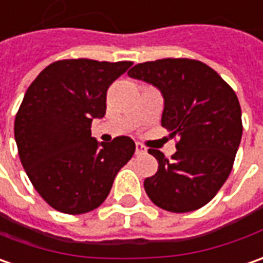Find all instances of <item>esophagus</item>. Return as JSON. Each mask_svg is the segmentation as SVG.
<instances>
[{
    "label": "esophagus",
    "instance_id": "34e87169",
    "mask_svg": "<svg viewBox=\"0 0 263 263\" xmlns=\"http://www.w3.org/2000/svg\"><path fill=\"white\" fill-rule=\"evenodd\" d=\"M146 153V147L142 143H136V155H144Z\"/></svg>",
    "mask_w": 263,
    "mask_h": 263
}]
</instances>
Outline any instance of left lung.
Here are the masks:
<instances>
[{
    "label": "left lung",
    "instance_id": "obj_1",
    "mask_svg": "<svg viewBox=\"0 0 263 263\" xmlns=\"http://www.w3.org/2000/svg\"><path fill=\"white\" fill-rule=\"evenodd\" d=\"M127 75L159 89L162 126L178 137L171 160L149 149L159 168L144 179L147 197L172 213L201 209L226 182L242 140V110L234 91L216 70L193 59L144 62Z\"/></svg>",
    "mask_w": 263,
    "mask_h": 263
}]
</instances>
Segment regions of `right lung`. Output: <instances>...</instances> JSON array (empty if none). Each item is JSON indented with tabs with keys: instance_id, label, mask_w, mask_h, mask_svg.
<instances>
[{
	"instance_id": "add662e5",
	"label": "right lung",
	"mask_w": 263,
	"mask_h": 263,
	"mask_svg": "<svg viewBox=\"0 0 263 263\" xmlns=\"http://www.w3.org/2000/svg\"><path fill=\"white\" fill-rule=\"evenodd\" d=\"M132 62L68 59L39 73L15 116L14 137L23 168L50 207L84 214L100 207L114 178L132 159L135 142L110 143L91 136V123L105 116L108 86Z\"/></svg>"
}]
</instances>
